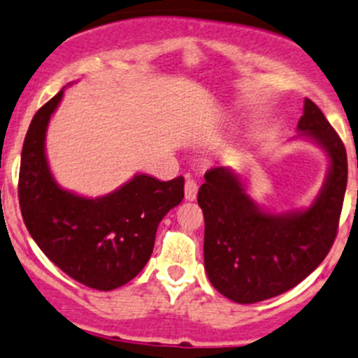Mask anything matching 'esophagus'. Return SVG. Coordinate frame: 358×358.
Masks as SVG:
<instances>
[{"label": "esophagus", "mask_w": 358, "mask_h": 358, "mask_svg": "<svg viewBox=\"0 0 358 358\" xmlns=\"http://www.w3.org/2000/svg\"><path fill=\"white\" fill-rule=\"evenodd\" d=\"M199 185L194 178H187L185 182V199L187 200H195L197 199Z\"/></svg>", "instance_id": "1"}]
</instances>
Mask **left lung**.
Returning <instances> with one entry per match:
<instances>
[{
    "label": "left lung",
    "instance_id": "left-lung-1",
    "mask_svg": "<svg viewBox=\"0 0 358 358\" xmlns=\"http://www.w3.org/2000/svg\"><path fill=\"white\" fill-rule=\"evenodd\" d=\"M299 136L329 158L320 194L308 209L272 214L253 202L227 166L206 173L199 190L203 212V263L210 284L227 299L253 304L287 292L317 268L336 238L347 190V151L316 103L304 100Z\"/></svg>",
    "mask_w": 358,
    "mask_h": 358
}]
</instances>
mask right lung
I'll return each mask as SVG.
<instances>
[{
  "mask_svg": "<svg viewBox=\"0 0 358 358\" xmlns=\"http://www.w3.org/2000/svg\"><path fill=\"white\" fill-rule=\"evenodd\" d=\"M64 90L35 113L20 163L18 199L30 236L54 265L96 290L127 284L144 268L161 219L183 199V176L170 182L139 173L103 197L59 187L45 156L50 115Z\"/></svg>",
  "mask_w": 358,
  "mask_h": 358,
  "instance_id": "obj_1",
  "label": "right lung"
}]
</instances>
